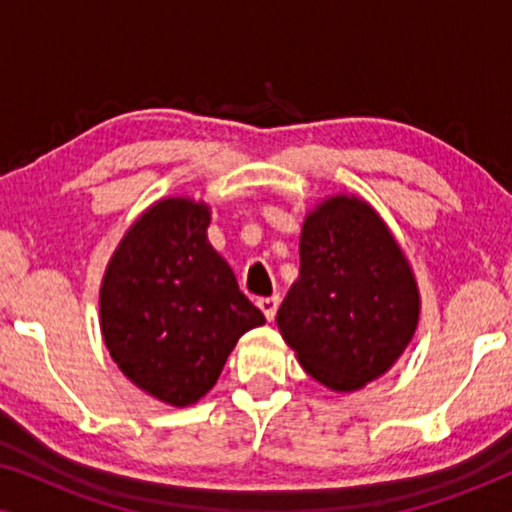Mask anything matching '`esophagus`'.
Returning <instances> with one entry per match:
<instances>
[{
    "label": "esophagus",
    "instance_id": "1",
    "mask_svg": "<svg viewBox=\"0 0 512 512\" xmlns=\"http://www.w3.org/2000/svg\"><path fill=\"white\" fill-rule=\"evenodd\" d=\"M258 307H261V312L265 314V319L272 321L277 314V307H279V296H268V298H261L258 300Z\"/></svg>",
    "mask_w": 512,
    "mask_h": 512
}]
</instances>
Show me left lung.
Returning <instances> with one entry per match:
<instances>
[{"label":"left lung","mask_w":512,"mask_h":512,"mask_svg":"<svg viewBox=\"0 0 512 512\" xmlns=\"http://www.w3.org/2000/svg\"><path fill=\"white\" fill-rule=\"evenodd\" d=\"M419 291L408 258L380 214L333 195L305 216L300 275L277 312L300 366L333 391L387 373L415 335Z\"/></svg>","instance_id":"left-lung-1"}]
</instances>
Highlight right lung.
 <instances>
[{"label":"right lung","instance_id":"right-lung-1","mask_svg":"<svg viewBox=\"0 0 512 512\" xmlns=\"http://www.w3.org/2000/svg\"><path fill=\"white\" fill-rule=\"evenodd\" d=\"M209 207L165 198L123 235L104 272L100 326L111 359L158 401L186 408L219 380L263 312L207 240Z\"/></svg>","mask_w":512,"mask_h":512}]
</instances>
